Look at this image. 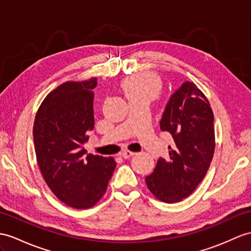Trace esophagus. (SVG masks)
Returning a JSON list of instances; mask_svg holds the SVG:
<instances>
[{
    "mask_svg": "<svg viewBox=\"0 0 251 251\" xmlns=\"http://www.w3.org/2000/svg\"><path fill=\"white\" fill-rule=\"evenodd\" d=\"M134 154H135V153H134V152H132V151H130V150H125V151H122L121 156L124 158H129V157L133 156Z\"/></svg>",
    "mask_w": 251,
    "mask_h": 251,
    "instance_id": "34e87169",
    "label": "esophagus"
}]
</instances>
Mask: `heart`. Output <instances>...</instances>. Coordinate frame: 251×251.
<instances>
[{
  "label": "heart",
  "instance_id": "obj_1",
  "mask_svg": "<svg viewBox=\"0 0 251 251\" xmlns=\"http://www.w3.org/2000/svg\"><path fill=\"white\" fill-rule=\"evenodd\" d=\"M162 87L161 77L150 71L135 72L121 82V88L130 102L140 99H154L161 93Z\"/></svg>",
  "mask_w": 251,
  "mask_h": 251
}]
</instances>
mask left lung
I'll use <instances>...</instances> for the list:
<instances>
[{
    "instance_id": "left-lung-1",
    "label": "left lung",
    "mask_w": 251,
    "mask_h": 251,
    "mask_svg": "<svg viewBox=\"0 0 251 251\" xmlns=\"http://www.w3.org/2000/svg\"><path fill=\"white\" fill-rule=\"evenodd\" d=\"M214 115L210 102L194 82H185L170 98L160 126L174 137L169 157L158 158L146 176L158 200L175 203L189 196L205 176L215 150Z\"/></svg>"
}]
</instances>
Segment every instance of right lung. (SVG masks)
Returning <instances> with one entry per match:
<instances>
[{
  "mask_svg": "<svg viewBox=\"0 0 251 251\" xmlns=\"http://www.w3.org/2000/svg\"><path fill=\"white\" fill-rule=\"evenodd\" d=\"M97 78L60 84L42 101L35 116L36 158L51 192L73 209L96 205L116 167L114 157L85 155L83 144L95 126Z\"/></svg>",
  "mask_w": 251,
  "mask_h": 251,
  "instance_id": "obj_1",
  "label": "right lung"
}]
</instances>
